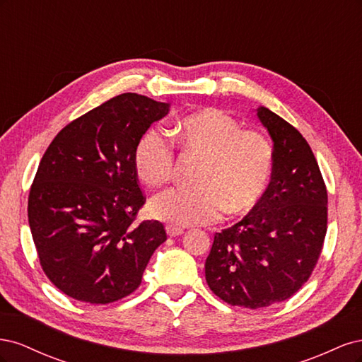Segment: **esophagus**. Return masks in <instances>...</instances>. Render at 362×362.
<instances>
[{
    "label": "esophagus",
    "mask_w": 362,
    "mask_h": 362,
    "mask_svg": "<svg viewBox=\"0 0 362 362\" xmlns=\"http://www.w3.org/2000/svg\"><path fill=\"white\" fill-rule=\"evenodd\" d=\"M166 233H168L169 237H178V235L184 234V229L169 225V226H166Z\"/></svg>",
    "instance_id": "esophagus-1"
}]
</instances>
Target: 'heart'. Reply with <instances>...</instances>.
<instances>
[{
  "instance_id": "1",
  "label": "heart",
  "mask_w": 362,
  "mask_h": 362,
  "mask_svg": "<svg viewBox=\"0 0 362 362\" xmlns=\"http://www.w3.org/2000/svg\"><path fill=\"white\" fill-rule=\"evenodd\" d=\"M173 134L180 146L202 163L192 189L173 187L156 194L148 204L149 214L173 226L205 225L228 216L245 214L264 194L273 168V146L266 136L242 129L229 115L206 108L182 117ZM134 164L139 178L148 185L170 180L175 148L160 129L140 137Z\"/></svg>"
}]
</instances>
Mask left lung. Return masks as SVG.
Returning a JSON list of instances; mask_svg holds the SVG:
<instances>
[{
	"mask_svg": "<svg viewBox=\"0 0 362 362\" xmlns=\"http://www.w3.org/2000/svg\"><path fill=\"white\" fill-rule=\"evenodd\" d=\"M257 116L273 140L272 180L250 213L214 234L205 261L217 298L250 310L287 300L308 281L327 228V192L308 141L266 107Z\"/></svg>",
	"mask_w": 362,
	"mask_h": 362,
	"instance_id": "8db88e82",
	"label": "left lung"
}]
</instances>
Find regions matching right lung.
Instances as JSON below:
<instances>
[{
  "label": "right lung",
  "instance_id": "obj_1",
  "mask_svg": "<svg viewBox=\"0 0 362 362\" xmlns=\"http://www.w3.org/2000/svg\"><path fill=\"white\" fill-rule=\"evenodd\" d=\"M169 104L137 93L112 98L54 137L28 196V223L40 266L69 298L110 303L133 293L154 250L158 221L134 223L146 198L134 152Z\"/></svg>",
  "mask_w": 362,
  "mask_h": 362
}]
</instances>
